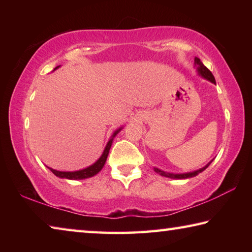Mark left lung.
Listing matches in <instances>:
<instances>
[{
    "label": "left lung",
    "instance_id": "8db88e82",
    "mask_svg": "<svg viewBox=\"0 0 252 252\" xmlns=\"http://www.w3.org/2000/svg\"><path fill=\"white\" fill-rule=\"evenodd\" d=\"M194 66H195V69H197V72H198V74L200 76H202L203 79H206L208 81H210V82L216 84L215 76L212 75V73L210 72V70L208 69V67H206V66L203 65V63L200 61L199 58H194ZM211 162H212V160L209 162L208 164L204 165V167L201 168V169L195 170V171H192V172H186V173H170V172L162 171V170L158 169V168H153V169H155V171L157 173H159L160 176H163V177H167V178H171V179H188V178H193L195 176H198L199 173H201L202 171H204V170H206L209 167V164H210Z\"/></svg>",
    "mask_w": 252,
    "mask_h": 252
}]
</instances>
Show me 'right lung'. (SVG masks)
<instances>
[{"label":"right lung","mask_w":252,"mask_h":252,"mask_svg":"<svg viewBox=\"0 0 252 252\" xmlns=\"http://www.w3.org/2000/svg\"><path fill=\"white\" fill-rule=\"evenodd\" d=\"M59 66L55 67L54 70H57ZM122 127H119L118 130L114 131V133L111 135V138L109 139L108 143H106V146L103 150V153H102L101 157L97 159L94 163L89 165V167L84 168V169H81V170H76V171H59V170H54L52 168H49L51 171H52L55 176L61 178V179H69V180H83V179H88V178H91L93 176H95V174L99 173L102 168L104 167L105 164V161L108 159V155H109V151H110V148L112 146V142H113V139L114 136H116L119 132L122 130Z\"/></svg>","instance_id":"obj_1"}]
</instances>
